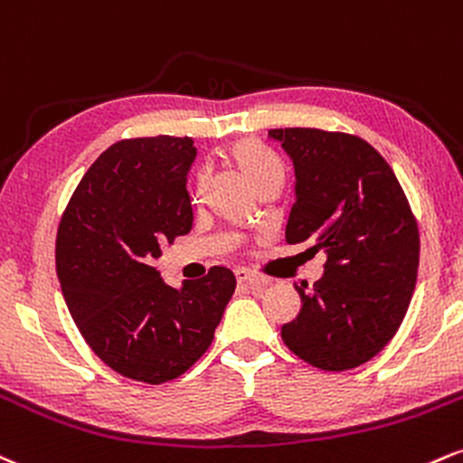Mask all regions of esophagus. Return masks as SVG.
Listing matches in <instances>:
<instances>
[{"label":"esophagus","instance_id":"1","mask_svg":"<svg viewBox=\"0 0 463 463\" xmlns=\"http://www.w3.org/2000/svg\"><path fill=\"white\" fill-rule=\"evenodd\" d=\"M236 279L241 281V284H244V286H266V284H269V279H264V277L255 275V273H251V270H247V269H238L236 270Z\"/></svg>","mask_w":463,"mask_h":463}]
</instances>
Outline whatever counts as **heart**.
<instances>
[{
  "label": "heart",
  "instance_id": "b5f03b06",
  "mask_svg": "<svg viewBox=\"0 0 463 463\" xmlns=\"http://www.w3.org/2000/svg\"><path fill=\"white\" fill-rule=\"evenodd\" d=\"M232 162L244 173V177L253 184V188L281 186L286 177V166L281 157L260 145L258 140H241L230 146Z\"/></svg>",
  "mask_w": 463,
  "mask_h": 463
}]
</instances>
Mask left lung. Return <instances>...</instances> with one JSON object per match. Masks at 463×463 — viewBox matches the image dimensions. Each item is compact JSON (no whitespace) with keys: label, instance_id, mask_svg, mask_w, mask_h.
I'll return each instance as SVG.
<instances>
[{"label":"left lung","instance_id":"1","mask_svg":"<svg viewBox=\"0 0 463 463\" xmlns=\"http://www.w3.org/2000/svg\"><path fill=\"white\" fill-rule=\"evenodd\" d=\"M292 157L297 199L286 242L327 253L325 275L297 288L301 312L286 346L329 373L373 360L394 338L416 288L420 233L392 166L360 136L317 128L270 129Z\"/></svg>","mask_w":463,"mask_h":463}]
</instances>
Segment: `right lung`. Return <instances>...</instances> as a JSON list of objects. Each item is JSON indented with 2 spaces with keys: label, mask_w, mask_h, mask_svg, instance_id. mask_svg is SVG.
<instances>
[{
  "label": "right lung",
  "mask_w": 463,
  "mask_h": 463,
  "mask_svg": "<svg viewBox=\"0 0 463 463\" xmlns=\"http://www.w3.org/2000/svg\"><path fill=\"white\" fill-rule=\"evenodd\" d=\"M193 138H125L92 162L58 222L56 273L81 338L123 377L160 385L210 349L236 290L225 266L166 286L151 266L193 227Z\"/></svg>",
  "instance_id": "right-lung-1"
}]
</instances>
